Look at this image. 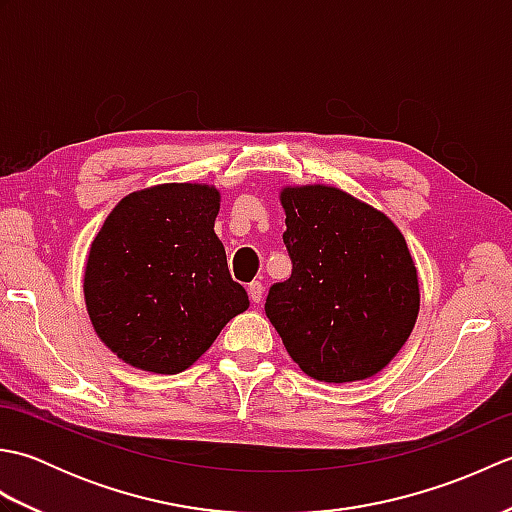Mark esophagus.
<instances>
[{
    "mask_svg": "<svg viewBox=\"0 0 512 512\" xmlns=\"http://www.w3.org/2000/svg\"><path fill=\"white\" fill-rule=\"evenodd\" d=\"M248 295H250V301H253V303L262 301V297H264L262 281H250V284H248Z\"/></svg>",
    "mask_w": 512,
    "mask_h": 512,
    "instance_id": "obj_1",
    "label": "esophagus"
}]
</instances>
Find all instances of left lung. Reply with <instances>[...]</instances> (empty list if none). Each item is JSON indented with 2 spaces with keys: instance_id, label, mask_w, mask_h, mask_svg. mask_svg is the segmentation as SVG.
<instances>
[{
  "instance_id": "obj_1",
  "label": "left lung",
  "mask_w": 512,
  "mask_h": 512,
  "mask_svg": "<svg viewBox=\"0 0 512 512\" xmlns=\"http://www.w3.org/2000/svg\"><path fill=\"white\" fill-rule=\"evenodd\" d=\"M279 200L292 275L270 288L266 317L310 378L376 376L420 310L405 237L385 213L328 184L284 187Z\"/></svg>"
}]
</instances>
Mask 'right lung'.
<instances>
[{"instance_id": "1", "label": "right lung", "mask_w": 512, "mask_h": 512, "mask_svg": "<svg viewBox=\"0 0 512 512\" xmlns=\"http://www.w3.org/2000/svg\"><path fill=\"white\" fill-rule=\"evenodd\" d=\"M220 191L169 182L125 195L90 246L83 295L99 339L132 367L178 374L248 308L215 235Z\"/></svg>"}]
</instances>
